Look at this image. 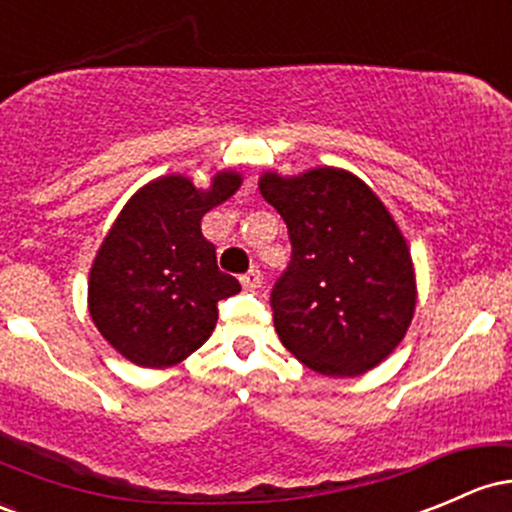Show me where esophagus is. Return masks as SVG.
Segmentation results:
<instances>
[{
    "label": "esophagus",
    "instance_id": "obj_1",
    "mask_svg": "<svg viewBox=\"0 0 512 512\" xmlns=\"http://www.w3.org/2000/svg\"><path fill=\"white\" fill-rule=\"evenodd\" d=\"M258 283H261V271H258L256 266L249 268V271L241 276V285H244V288H258Z\"/></svg>",
    "mask_w": 512,
    "mask_h": 512
}]
</instances>
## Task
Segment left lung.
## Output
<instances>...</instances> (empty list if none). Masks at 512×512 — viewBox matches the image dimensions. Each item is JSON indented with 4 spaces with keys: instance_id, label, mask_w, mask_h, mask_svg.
I'll return each mask as SVG.
<instances>
[{
    "instance_id": "8db88e82",
    "label": "left lung",
    "mask_w": 512,
    "mask_h": 512,
    "mask_svg": "<svg viewBox=\"0 0 512 512\" xmlns=\"http://www.w3.org/2000/svg\"><path fill=\"white\" fill-rule=\"evenodd\" d=\"M258 190L293 246L271 293L280 342L322 376H364L393 354L415 315L408 239L381 197L344 168L266 170Z\"/></svg>"
}]
</instances>
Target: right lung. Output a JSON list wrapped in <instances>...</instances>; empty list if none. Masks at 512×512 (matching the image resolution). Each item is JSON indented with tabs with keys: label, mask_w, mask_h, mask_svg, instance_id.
Returning a JSON list of instances; mask_svg holds the SVG:
<instances>
[{
	"label": "right lung",
	"mask_w": 512,
	"mask_h": 512,
	"mask_svg": "<svg viewBox=\"0 0 512 512\" xmlns=\"http://www.w3.org/2000/svg\"><path fill=\"white\" fill-rule=\"evenodd\" d=\"M241 180L236 170H219L207 188H197L188 175H161L117 214L92 261L87 310L126 361L168 368L210 339L217 302L241 285L217 268L200 222Z\"/></svg>",
	"instance_id": "1"
}]
</instances>
